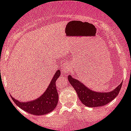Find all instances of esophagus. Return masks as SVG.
Here are the masks:
<instances>
[{
  "mask_svg": "<svg viewBox=\"0 0 131 131\" xmlns=\"http://www.w3.org/2000/svg\"><path fill=\"white\" fill-rule=\"evenodd\" d=\"M61 70L64 74H67L70 72V67L69 64L67 63H63V66L61 67Z\"/></svg>",
  "mask_w": 131,
  "mask_h": 131,
  "instance_id": "34e87169",
  "label": "esophagus"
}]
</instances>
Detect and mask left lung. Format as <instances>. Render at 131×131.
I'll list each match as a JSON object with an SVG mask.
<instances>
[{"instance_id":"left-lung-1","label":"left lung","mask_w":131,"mask_h":131,"mask_svg":"<svg viewBox=\"0 0 131 131\" xmlns=\"http://www.w3.org/2000/svg\"><path fill=\"white\" fill-rule=\"evenodd\" d=\"M68 79L71 85L76 91L79 99L85 106L97 107L106 105L118 96L122 82L113 91L109 92H99L91 91L85 86L82 83L68 75Z\"/></svg>"}]
</instances>
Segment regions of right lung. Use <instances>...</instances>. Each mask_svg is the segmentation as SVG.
<instances>
[{"instance_id": "obj_1", "label": "right lung", "mask_w": 131, "mask_h": 131, "mask_svg": "<svg viewBox=\"0 0 131 131\" xmlns=\"http://www.w3.org/2000/svg\"><path fill=\"white\" fill-rule=\"evenodd\" d=\"M60 75V70H58L54 75L47 90L37 100L23 103L15 100L11 96L12 100L21 109L31 115H42L52 112L58 104V94L56 89V81Z\"/></svg>"}]
</instances>
